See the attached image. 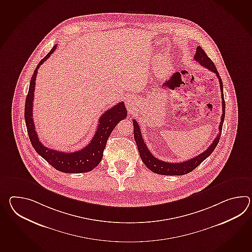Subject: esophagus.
Returning <instances> with one entry per match:
<instances>
[{
	"label": "esophagus",
	"instance_id": "esophagus-1",
	"mask_svg": "<svg viewBox=\"0 0 252 252\" xmlns=\"http://www.w3.org/2000/svg\"><path fill=\"white\" fill-rule=\"evenodd\" d=\"M135 104H134V100L133 99V98H128L127 99V101H126V106H128V107H132V106H134Z\"/></svg>",
	"mask_w": 252,
	"mask_h": 252
}]
</instances>
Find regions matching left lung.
Instances as JSON below:
<instances>
[{
  "label": "left lung",
  "instance_id": "left-lung-1",
  "mask_svg": "<svg viewBox=\"0 0 252 252\" xmlns=\"http://www.w3.org/2000/svg\"><path fill=\"white\" fill-rule=\"evenodd\" d=\"M194 60L196 62H199L201 66L207 67L209 70L215 73L219 79V83H220V91H221V99H222V115H221L220 123L219 126L218 135L216 136L215 139L213 140V144L209 146L205 151L202 152L201 154L198 155L197 157L191 158L190 160L182 162H163L162 160H159V159H157V157H154L150 151L148 150L147 146L145 144V141L142 137L139 125L134 119H133L134 141H135L136 146L138 148L141 159L146 164V167L156 174H162V175H183V174H189L192 170H194L200 163L203 162L209 156H211V154L214 151L215 147L217 146L219 141H220L221 130H222L224 118H225V102H224L222 80L219 75L218 70L215 67L214 63L211 61V59L207 56L205 51H203L200 46L197 47Z\"/></svg>",
  "mask_w": 252,
  "mask_h": 252
}]
</instances>
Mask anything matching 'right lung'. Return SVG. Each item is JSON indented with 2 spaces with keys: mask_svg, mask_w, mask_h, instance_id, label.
<instances>
[{
  "mask_svg": "<svg viewBox=\"0 0 252 252\" xmlns=\"http://www.w3.org/2000/svg\"><path fill=\"white\" fill-rule=\"evenodd\" d=\"M56 49L57 44L39 62L31 79L28 95L25 101L24 111V118L29 137L35 151L37 152L40 157H43L51 166H53L58 171L69 174L87 173L92 171L98 165L101 159L103 158V152L106 147V142L109 135L112 133L116 126L121 120L126 118L127 112L124 102H120L116 106L106 110L104 114H102L98 120V126L93 138L90 141V144L81 150L72 153H66L53 150L51 148H48L43 146L40 143L38 134L36 133L32 118L35 81L40 65H42L43 62L50 58L51 54L56 51Z\"/></svg>",
  "mask_w": 252,
  "mask_h": 252,
  "instance_id": "obj_1",
  "label": "right lung"
}]
</instances>
